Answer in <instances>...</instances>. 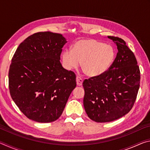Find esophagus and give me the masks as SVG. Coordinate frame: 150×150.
<instances>
[{"label": "esophagus", "instance_id": "esophagus-1", "mask_svg": "<svg viewBox=\"0 0 150 150\" xmlns=\"http://www.w3.org/2000/svg\"><path fill=\"white\" fill-rule=\"evenodd\" d=\"M83 79L79 77H77L76 78V82H77V86H81L83 85Z\"/></svg>", "mask_w": 150, "mask_h": 150}]
</instances>
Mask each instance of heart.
Returning a JSON list of instances; mask_svg holds the SVG:
<instances>
[{
	"mask_svg": "<svg viewBox=\"0 0 150 150\" xmlns=\"http://www.w3.org/2000/svg\"><path fill=\"white\" fill-rule=\"evenodd\" d=\"M115 50L111 45L92 39L80 40L75 43L71 50L62 53L63 64L66 69L81 68L88 77L103 75L110 67L115 59Z\"/></svg>",
	"mask_w": 150,
	"mask_h": 150,
	"instance_id": "1",
	"label": "heart"
}]
</instances>
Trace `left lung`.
<instances>
[{
  "mask_svg": "<svg viewBox=\"0 0 150 150\" xmlns=\"http://www.w3.org/2000/svg\"><path fill=\"white\" fill-rule=\"evenodd\" d=\"M118 53L108 71L85 79L83 105L88 118L96 122H108L128 113L139 88L140 72L135 55L122 39L108 36Z\"/></svg>",
  "mask_w": 150,
  "mask_h": 150,
  "instance_id": "8db88e82",
  "label": "left lung"
}]
</instances>
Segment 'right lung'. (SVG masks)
I'll return each instance as SVG.
<instances>
[{
  "instance_id": "1",
  "label": "right lung",
  "mask_w": 150,
  "mask_h": 150,
  "mask_svg": "<svg viewBox=\"0 0 150 150\" xmlns=\"http://www.w3.org/2000/svg\"><path fill=\"white\" fill-rule=\"evenodd\" d=\"M67 40L62 34L35 33L18 47L10 66L11 97L30 120L47 123L57 120L76 87L75 73L60 62Z\"/></svg>"
}]
</instances>
